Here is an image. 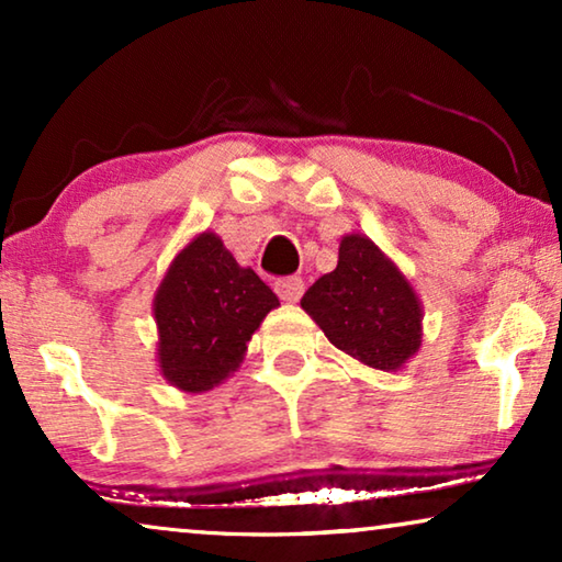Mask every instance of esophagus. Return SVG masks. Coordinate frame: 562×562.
I'll return each instance as SVG.
<instances>
[{
    "mask_svg": "<svg viewBox=\"0 0 562 562\" xmlns=\"http://www.w3.org/2000/svg\"><path fill=\"white\" fill-rule=\"evenodd\" d=\"M276 294H279L286 304H296L304 294V281L299 276H289V279L276 281Z\"/></svg>",
    "mask_w": 562,
    "mask_h": 562,
    "instance_id": "1",
    "label": "esophagus"
}]
</instances>
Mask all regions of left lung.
<instances>
[{
  "label": "left lung",
  "mask_w": 562,
  "mask_h": 562,
  "mask_svg": "<svg viewBox=\"0 0 562 562\" xmlns=\"http://www.w3.org/2000/svg\"><path fill=\"white\" fill-rule=\"evenodd\" d=\"M302 310L337 350L375 371H402L422 348L417 291L368 235H342L337 268L312 283Z\"/></svg>",
  "instance_id": "left-lung-1"
}]
</instances>
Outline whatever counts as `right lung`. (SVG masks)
<instances>
[{"instance_id": "add662e5", "label": "right lung", "mask_w": 562, "mask_h": 562, "mask_svg": "<svg viewBox=\"0 0 562 562\" xmlns=\"http://www.w3.org/2000/svg\"><path fill=\"white\" fill-rule=\"evenodd\" d=\"M279 296L243 268L217 233H199L176 252L153 296L158 371L183 394L227 381Z\"/></svg>"}]
</instances>
